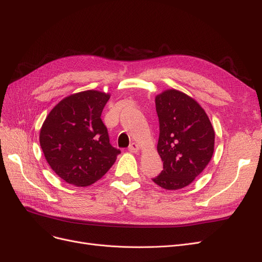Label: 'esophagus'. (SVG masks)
I'll use <instances>...</instances> for the list:
<instances>
[{
  "instance_id": "esophagus-1",
  "label": "esophagus",
  "mask_w": 262,
  "mask_h": 262,
  "mask_svg": "<svg viewBox=\"0 0 262 262\" xmlns=\"http://www.w3.org/2000/svg\"><path fill=\"white\" fill-rule=\"evenodd\" d=\"M140 149H141V146H140V144H138V143H132V144L129 146V150H130L131 153H139Z\"/></svg>"
}]
</instances>
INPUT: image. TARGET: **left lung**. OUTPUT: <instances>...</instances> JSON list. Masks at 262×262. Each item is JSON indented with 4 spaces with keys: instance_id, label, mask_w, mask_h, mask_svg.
<instances>
[{
    "instance_id": "1",
    "label": "left lung",
    "mask_w": 262,
    "mask_h": 262,
    "mask_svg": "<svg viewBox=\"0 0 262 262\" xmlns=\"http://www.w3.org/2000/svg\"><path fill=\"white\" fill-rule=\"evenodd\" d=\"M155 106L160 119L157 152L164 169L153 181L163 189L179 190L191 184L210 163L215 133L199 102L178 90L156 95Z\"/></svg>"
}]
</instances>
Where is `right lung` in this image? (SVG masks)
<instances>
[{"mask_svg": "<svg viewBox=\"0 0 262 262\" xmlns=\"http://www.w3.org/2000/svg\"><path fill=\"white\" fill-rule=\"evenodd\" d=\"M110 94L89 90L63 98L43 121L39 142L51 169L68 184L91 186L115 164L101 113Z\"/></svg>", "mask_w": 262, "mask_h": 262, "instance_id": "obj_1", "label": "right lung"}]
</instances>
